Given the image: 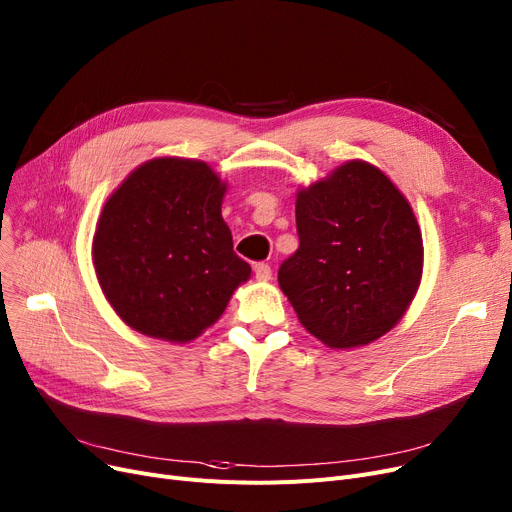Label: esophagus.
<instances>
[{"mask_svg":"<svg viewBox=\"0 0 512 512\" xmlns=\"http://www.w3.org/2000/svg\"><path fill=\"white\" fill-rule=\"evenodd\" d=\"M254 275H256L258 281H269L273 277V271H271V266L266 264V262H258L254 266Z\"/></svg>","mask_w":512,"mask_h":512,"instance_id":"esophagus-1","label":"esophagus"}]
</instances>
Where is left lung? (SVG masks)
Returning <instances> with one entry per match:
<instances>
[{
    "instance_id": "obj_1",
    "label": "left lung",
    "mask_w": 512,
    "mask_h": 512,
    "mask_svg": "<svg viewBox=\"0 0 512 512\" xmlns=\"http://www.w3.org/2000/svg\"><path fill=\"white\" fill-rule=\"evenodd\" d=\"M300 248L279 287L302 327L333 350L392 331L417 296L423 237L404 193L381 168L348 160L296 193Z\"/></svg>"
}]
</instances>
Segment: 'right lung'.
<instances>
[{
	"mask_svg": "<svg viewBox=\"0 0 512 512\" xmlns=\"http://www.w3.org/2000/svg\"><path fill=\"white\" fill-rule=\"evenodd\" d=\"M225 193L208 162L177 156L139 164L110 193L91 258L106 300L131 329L187 344L250 279L223 221Z\"/></svg>",
	"mask_w": 512,
	"mask_h": 512,
	"instance_id": "right-lung-1",
	"label": "right lung"
}]
</instances>
